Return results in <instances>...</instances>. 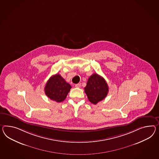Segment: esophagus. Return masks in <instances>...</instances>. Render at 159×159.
<instances>
[{"instance_id":"esophagus-1","label":"esophagus","mask_w":159,"mask_h":159,"mask_svg":"<svg viewBox=\"0 0 159 159\" xmlns=\"http://www.w3.org/2000/svg\"><path fill=\"white\" fill-rule=\"evenodd\" d=\"M75 86L76 88H80L81 87V84H75Z\"/></svg>"}]
</instances>
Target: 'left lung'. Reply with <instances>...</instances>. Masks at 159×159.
<instances>
[{"label":"left lung","mask_w":159,"mask_h":159,"mask_svg":"<svg viewBox=\"0 0 159 159\" xmlns=\"http://www.w3.org/2000/svg\"><path fill=\"white\" fill-rule=\"evenodd\" d=\"M84 89L90 102L96 104L107 96L108 86L103 78L94 73L89 78Z\"/></svg>","instance_id":"obj_1"}]
</instances>
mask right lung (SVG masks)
Masks as SVG:
<instances>
[{
  "mask_svg": "<svg viewBox=\"0 0 159 159\" xmlns=\"http://www.w3.org/2000/svg\"><path fill=\"white\" fill-rule=\"evenodd\" d=\"M71 88L69 84L61 75L57 74L50 78L46 83L44 91L51 100L61 102L65 100Z\"/></svg>",
  "mask_w": 159,
  "mask_h": 159,
  "instance_id": "right-lung-1",
  "label": "right lung"
}]
</instances>
